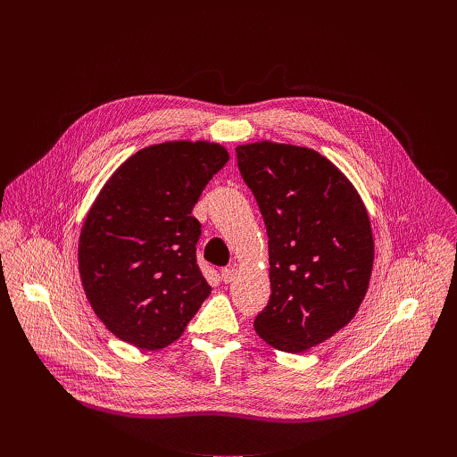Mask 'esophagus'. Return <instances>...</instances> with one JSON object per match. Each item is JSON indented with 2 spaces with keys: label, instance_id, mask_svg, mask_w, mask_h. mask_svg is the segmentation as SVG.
Returning a JSON list of instances; mask_svg holds the SVG:
<instances>
[{
  "label": "esophagus",
  "instance_id": "1",
  "mask_svg": "<svg viewBox=\"0 0 457 457\" xmlns=\"http://www.w3.org/2000/svg\"><path fill=\"white\" fill-rule=\"evenodd\" d=\"M235 268H224L222 271H220V275H222V280L226 282V284H229V282H233V278H235Z\"/></svg>",
  "mask_w": 457,
  "mask_h": 457
}]
</instances>
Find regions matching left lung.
<instances>
[{"instance_id":"left-lung-1","label":"left lung","mask_w":457,"mask_h":457,"mask_svg":"<svg viewBox=\"0 0 457 457\" xmlns=\"http://www.w3.org/2000/svg\"><path fill=\"white\" fill-rule=\"evenodd\" d=\"M270 237L271 296L254 331L286 353L314 347L354 318L374 242L360 195L314 150L270 141L237 148Z\"/></svg>"}]
</instances>
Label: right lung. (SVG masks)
<instances>
[{
	"label": "right lung",
	"mask_w": 457,
	"mask_h": 457,
	"mask_svg": "<svg viewBox=\"0 0 457 457\" xmlns=\"http://www.w3.org/2000/svg\"><path fill=\"white\" fill-rule=\"evenodd\" d=\"M228 159L213 143H162L124 161L101 189L81 229L79 273L94 312L122 342L173 344L210 296L191 210Z\"/></svg>",
	"instance_id": "right-lung-1"
}]
</instances>
